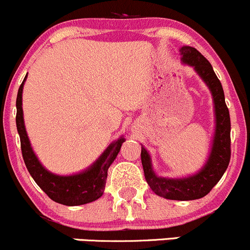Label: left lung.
I'll list each match as a JSON object with an SVG mask.
<instances>
[{"instance_id":"1","label":"left lung","mask_w":250,"mask_h":250,"mask_svg":"<svg viewBox=\"0 0 250 250\" xmlns=\"http://www.w3.org/2000/svg\"><path fill=\"white\" fill-rule=\"evenodd\" d=\"M180 52L183 55L181 60L195 67L213 94L216 125L210 156L200 173L184 179L156 176L151 167L150 156L144 147H141V163L146 181L156 195L167 200L191 201L208 195L228 169L231 158V121L223 85L216 77L210 62L193 47H183Z\"/></svg>"}]
</instances>
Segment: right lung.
Masks as SVG:
<instances>
[{"instance_id": "1", "label": "right lung", "mask_w": 250, "mask_h": 250, "mask_svg": "<svg viewBox=\"0 0 250 250\" xmlns=\"http://www.w3.org/2000/svg\"><path fill=\"white\" fill-rule=\"evenodd\" d=\"M25 80H26V76L18 90L16 121L17 129L20 137L22 158H24L25 166L30 175L36 181L37 185L47 193L50 200L64 204V206H81V204L93 202L102 197L105 184H106L107 169L120 152L125 139L121 138L113 141L100 156L99 160L85 172L70 176H59L49 173L42 167L35 156L29 138H27L26 130H25L21 107V93Z\"/></svg>"}]
</instances>
